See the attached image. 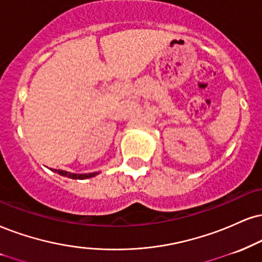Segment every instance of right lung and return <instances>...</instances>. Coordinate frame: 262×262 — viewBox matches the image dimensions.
Instances as JSON below:
<instances>
[{
  "instance_id": "obj_1",
  "label": "right lung",
  "mask_w": 262,
  "mask_h": 262,
  "mask_svg": "<svg viewBox=\"0 0 262 262\" xmlns=\"http://www.w3.org/2000/svg\"><path fill=\"white\" fill-rule=\"evenodd\" d=\"M54 172H58L59 175L69 177V179L73 180H83V179H90V177H93L97 175V172L93 173H73V172H68V171H63V170H53Z\"/></svg>"
}]
</instances>
